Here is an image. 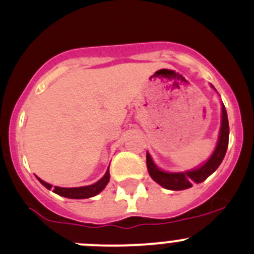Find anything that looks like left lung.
<instances>
[{"label":"left lung","instance_id":"1","mask_svg":"<svg viewBox=\"0 0 254 254\" xmlns=\"http://www.w3.org/2000/svg\"><path fill=\"white\" fill-rule=\"evenodd\" d=\"M229 140V124H228V116H227L226 108H222V127H220L219 132V140H218L217 148L214 153L209 158L204 165H202L198 169L189 170L184 173H165L156 167L151 160L150 155L146 154V167L150 177L153 181L160 184L163 188L170 189V190H184L190 187H193L194 183H202L212 174L213 172L217 170L224 155H226L227 148H228Z\"/></svg>","mask_w":254,"mask_h":254}]
</instances>
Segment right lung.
I'll use <instances>...</instances> for the list:
<instances>
[{
  "instance_id": "obj_1",
  "label": "right lung",
  "mask_w": 254,
  "mask_h": 254,
  "mask_svg": "<svg viewBox=\"0 0 254 254\" xmlns=\"http://www.w3.org/2000/svg\"><path fill=\"white\" fill-rule=\"evenodd\" d=\"M40 181V183L42 184L44 187H46L47 189H51L52 186L51 184L46 183V182L41 181L40 178H37ZM109 179H110V173L108 172L105 173L103 178H101L100 181L96 182L92 186H87V187H79V188H60V187H54V193L59 194L61 196H65V198H71V199H85V198H90V196H94L96 194L100 193L104 188L106 187V184L109 183Z\"/></svg>"
}]
</instances>
